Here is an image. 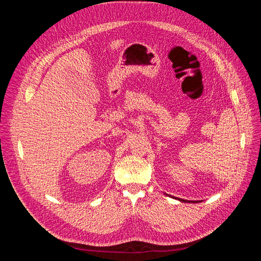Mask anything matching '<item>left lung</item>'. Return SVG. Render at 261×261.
<instances>
[{
    "instance_id": "obj_1",
    "label": "left lung",
    "mask_w": 261,
    "mask_h": 261,
    "mask_svg": "<svg viewBox=\"0 0 261 261\" xmlns=\"http://www.w3.org/2000/svg\"><path fill=\"white\" fill-rule=\"evenodd\" d=\"M175 199H177V200H179V201H181V202H192V203H196V202H198V200L197 201H193V200H185V199H180V198H175Z\"/></svg>"
}]
</instances>
